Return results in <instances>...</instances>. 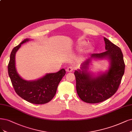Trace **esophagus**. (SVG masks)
Segmentation results:
<instances>
[{"mask_svg": "<svg viewBox=\"0 0 132 132\" xmlns=\"http://www.w3.org/2000/svg\"><path fill=\"white\" fill-rule=\"evenodd\" d=\"M66 71L67 72H72V71H73V68L71 67H69L66 69Z\"/></svg>", "mask_w": 132, "mask_h": 132, "instance_id": "1", "label": "esophagus"}]
</instances>
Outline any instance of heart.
Segmentation results:
<instances>
[{"mask_svg":"<svg viewBox=\"0 0 132 132\" xmlns=\"http://www.w3.org/2000/svg\"><path fill=\"white\" fill-rule=\"evenodd\" d=\"M86 44V42H84V41H82V42H80L79 43V46L80 47H84L85 45ZM93 46L92 45H89L88 46V48H87V52H92L93 50Z\"/></svg>","mask_w":132,"mask_h":132,"instance_id":"b5f03b06","label":"heart"}]
</instances>
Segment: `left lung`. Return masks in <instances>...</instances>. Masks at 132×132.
Wrapping results in <instances>:
<instances>
[{
	"instance_id": "obj_1",
	"label": "left lung",
	"mask_w": 132,
	"mask_h": 132,
	"mask_svg": "<svg viewBox=\"0 0 132 132\" xmlns=\"http://www.w3.org/2000/svg\"><path fill=\"white\" fill-rule=\"evenodd\" d=\"M106 51L93 53L81 64V69L75 70L76 91L80 98L87 103L102 102L112 97L117 90L125 72V64L120 47L104 38ZM107 57L110 61V69L105 73L92 77L87 71L92 59Z\"/></svg>"
}]
</instances>
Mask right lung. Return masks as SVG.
Masks as SVG:
<instances>
[{"instance_id":"right-lung-1","label":"right lung","mask_w":132,"mask_h":132,"mask_svg":"<svg viewBox=\"0 0 132 132\" xmlns=\"http://www.w3.org/2000/svg\"><path fill=\"white\" fill-rule=\"evenodd\" d=\"M26 39L11 51L8 64V73L16 93L29 103L35 104H46L51 101L56 94L58 85L65 74L64 69L55 73L47 74L35 81H26L21 78L15 68V54L21 45L28 42Z\"/></svg>"}]
</instances>
